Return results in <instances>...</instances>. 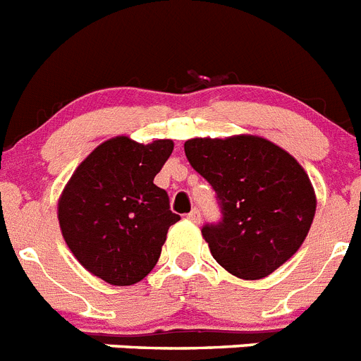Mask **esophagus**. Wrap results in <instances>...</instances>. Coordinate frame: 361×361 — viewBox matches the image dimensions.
<instances>
[{"instance_id":"34e87169","label":"esophagus","mask_w":361,"mask_h":361,"mask_svg":"<svg viewBox=\"0 0 361 361\" xmlns=\"http://www.w3.org/2000/svg\"><path fill=\"white\" fill-rule=\"evenodd\" d=\"M186 217L190 219V221H193V223H201V210H199V208H193Z\"/></svg>"}]
</instances>
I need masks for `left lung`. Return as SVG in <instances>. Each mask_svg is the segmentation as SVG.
<instances>
[{"label": "left lung", "mask_w": 361, "mask_h": 361, "mask_svg": "<svg viewBox=\"0 0 361 361\" xmlns=\"http://www.w3.org/2000/svg\"><path fill=\"white\" fill-rule=\"evenodd\" d=\"M188 162L215 192L217 223L202 235L214 259L241 279H261L298 252L316 214L312 184L285 149L259 137L192 138Z\"/></svg>", "instance_id": "1"}]
</instances>
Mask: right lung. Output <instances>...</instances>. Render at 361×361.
Returning a JSON list of instances; mask_svg holds the SVG:
<instances>
[{
    "label": "right lung",
    "instance_id": "1",
    "mask_svg": "<svg viewBox=\"0 0 361 361\" xmlns=\"http://www.w3.org/2000/svg\"><path fill=\"white\" fill-rule=\"evenodd\" d=\"M173 151L171 140L138 144L128 137L100 144L76 168L58 202L67 246L84 269L116 286L138 283L160 257L180 215L155 186Z\"/></svg>",
    "mask_w": 361,
    "mask_h": 361
}]
</instances>
